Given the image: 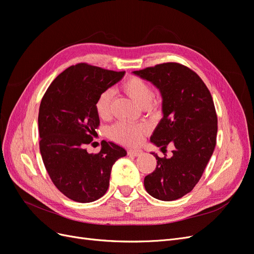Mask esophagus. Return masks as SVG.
Wrapping results in <instances>:
<instances>
[{
	"label": "esophagus",
	"instance_id": "esophagus-1",
	"mask_svg": "<svg viewBox=\"0 0 254 254\" xmlns=\"http://www.w3.org/2000/svg\"><path fill=\"white\" fill-rule=\"evenodd\" d=\"M128 155L132 156V157H139L140 155H142V151L139 149H129Z\"/></svg>",
	"mask_w": 254,
	"mask_h": 254
}]
</instances>
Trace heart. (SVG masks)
Listing matches in <instances>:
<instances>
[{"mask_svg": "<svg viewBox=\"0 0 254 254\" xmlns=\"http://www.w3.org/2000/svg\"><path fill=\"white\" fill-rule=\"evenodd\" d=\"M122 90L140 107H148L153 98V90L150 84L136 76L126 78L122 83ZM113 93L110 89L104 90L95 102V109L98 117L107 120L111 115V104ZM146 128L142 125H132L128 123H118L110 129V136L122 144L134 146L141 142Z\"/></svg>", "mask_w": 254, "mask_h": 254, "instance_id": "heart-1", "label": "heart"}]
</instances>
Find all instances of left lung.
Listing matches in <instances>:
<instances>
[{"label": "left lung", "instance_id": "left-lung-1", "mask_svg": "<svg viewBox=\"0 0 254 254\" xmlns=\"http://www.w3.org/2000/svg\"><path fill=\"white\" fill-rule=\"evenodd\" d=\"M133 74L150 81L162 96V112L150 142L163 150L175 149L171 158L156 153L157 167L144 179L147 193L172 201L187 195L200 180L216 145L217 115L209 89L188 66L166 63Z\"/></svg>", "mask_w": 254, "mask_h": 254}]
</instances>
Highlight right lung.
<instances>
[{
    "label": "right lung",
    "mask_w": 254,
    "mask_h": 254,
    "mask_svg": "<svg viewBox=\"0 0 254 254\" xmlns=\"http://www.w3.org/2000/svg\"><path fill=\"white\" fill-rule=\"evenodd\" d=\"M124 75L78 64L59 74L42 97L38 117L41 157L55 187L74 201L87 203L103 197L115 161L127 155L121 146L106 141L95 155L86 149L99 126L98 95Z\"/></svg>",
    "instance_id": "1"
}]
</instances>
